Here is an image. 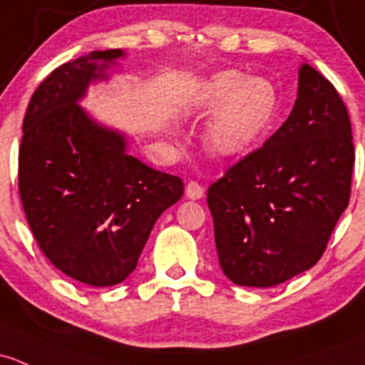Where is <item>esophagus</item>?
I'll use <instances>...</instances> for the list:
<instances>
[{
    "instance_id": "34e87169",
    "label": "esophagus",
    "mask_w": 365,
    "mask_h": 365,
    "mask_svg": "<svg viewBox=\"0 0 365 365\" xmlns=\"http://www.w3.org/2000/svg\"><path fill=\"white\" fill-rule=\"evenodd\" d=\"M185 195L189 199H192V201H197V199H201L205 195V189L197 182H189L185 187Z\"/></svg>"
}]
</instances>
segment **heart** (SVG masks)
<instances>
[{
    "label": "heart",
    "mask_w": 365,
    "mask_h": 365,
    "mask_svg": "<svg viewBox=\"0 0 365 365\" xmlns=\"http://www.w3.org/2000/svg\"><path fill=\"white\" fill-rule=\"evenodd\" d=\"M278 108L279 94L273 80L236 70L217 71L199 82L185 105L192 115L212 113L202 143L217 157L250 152L271 128Z\"/></svg>",
    "instance_id": "b5f03b06"
}]
</instances>
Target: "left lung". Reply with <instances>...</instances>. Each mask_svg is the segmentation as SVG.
Masks as SVG:
<instances>
[{
    "mask_svg": "<svg viewBox=\"0 0 365 365\" xmlns=\"http://www.w3.org/2000/svg\"><path fill=\"white\" fill-rule=\"evenodd\" d=\"M354 163L343 99L302 63L289 118L208 189L224 274L266 289L313 267L350 201Z\"/></svg>",
    "mask_w": 365,
    "mask_h": 365,
    "instance_id": "1",
    "label": "left lung"
}]
</instances>
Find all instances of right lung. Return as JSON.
I'll return each instance as SVG.
<instances>
[{
  "instance_id": "right-lung-1",
  "label": "right lung",
  "mask_w": 365,
  "mask_h": 365,
  "mask_svg": "<svg viewBox=\"0 0 365 365\" xmlns=\"http://www.w3.org/2000/svg\"><path fill=\"white\" fill-rule=\"evenodd\" d=\"M124 57L94 51L53 70L22 124L19 190L31 231L57 269L91 287L124 282L157 218L183 194L178 176L131 155L128 134L80 105Z\"/></svg>"
}]
</instances>
